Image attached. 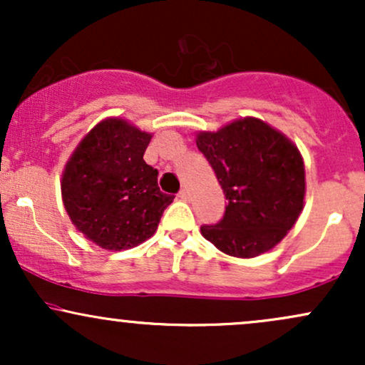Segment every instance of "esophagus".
Listing matches in <instances>:
<instances>
[{
  "instance_id": "obj_1",
  "label": "esophagus",
  "mask_w": 365,
  "mask_h": 365,
  "mask_svg": "<svg viewBox=\"0 0 365 365\" xmlns=\"http://www.w3.org/2000/svg\"><path fill=\"white\" fill-rule=\"evenodd\" d=\"M188 197H190V194H188L187 188H182V190L178 192V199L180 200H188Z\"/></svg>"
}]
</instances>
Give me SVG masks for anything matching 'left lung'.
I'll return each mask as SVG.
<instances>
[{
	"label": "left lung",
	"mask_w": 365,
	"mask_h": 365,
	"mask_svg": "<svg viewBox=\"0 0 365 365\" xmlns=\"http://www.w3.org/2000/svg\"><path fill=\"white\" fill-rule=\"evenodd\" d=\"M195 142L228 199L223 220L200 226L204 238L242 259L273 249L304 209L305 168L297 145L252 116L197 133Z\"/></svg>",
	"instance_id": "obj_1"
}]
</instances>
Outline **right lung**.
I'll return each mask as SVG.
<instances>
[{"label":"right lung","mask_w":365,"mask_h":365,"mask_svg":"<svg viewBox=\"0 0 365 365\" xmlns=\"http://www.w3.org/2000/svg\"><path fill=\"white\" fill-rule=\"evenodd\" d=\"M150 133L121 118L99 121L66 163L61 197L78 232L106 250L132 249L158 230L175 195L144 161Z\"/></svg>","instance_id":"obj_1"}]
</instances>
